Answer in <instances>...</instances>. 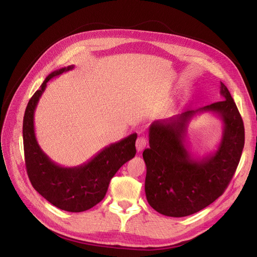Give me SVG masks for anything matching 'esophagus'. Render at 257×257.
<instances>
[{
    "label": "esophagus",
    "instance_id": "obj_1",
    "mask_svg": "<svg viewBox=\"0 0 257 257\" xmlns=\"http://www.w3.org/2000/svg\"><path fill=\"white\" fill-rule=\"evenodd\" d=\"M148 142L145 137H138L136 141V149L137 151H143L145 148L147 147Z\"/></svg>",
    "mask_w": 257,
    "mask_h": 257
}]
</instances>
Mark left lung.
I'll return each instance as SVG.
<instances>
[{
    "mask_svg": "<svg viewBox=\"0 0 257 257\" xmlns=\"http://www.w3.org/2000/svg\"><path fill=\"white\" fill-rule=\"evenodd\" d=\"M220 94L221 102L151 123L150 148L143 153L145 191L148 203L159 213L174 217L196 213L219 198L234 176L244 146V126L223 82ZM204 112L222 120L223 135L214 154L198 159L187 150L185 137L190 120Z\"/></svg>",
    "mask_w": 257,
    "mask_h": 257,
    "instance_id": "left-lung-1",
    "label": "left lung"
}]
</instances>
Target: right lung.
<instances>
[{
	"label": "right lung",
	"mask_w": 257,
	"mask_h": 257,
	"mask_svg": "<svg viewBox=\"0 0 257 257\" xmlns=\"http://www.w3.org/2000/svg\"><path fill=\"white\" fill-rule=\"evenodd\" d=\"M74 65L60 68L46 77L40 90L29 100L23 116V148L27 173L33 188L50 204L68 212H82L102 200L111 178L119 168L136 154L137 134L121 139L100 150L87 163L75 167H63L49 159L37 143L34 112L47 82Z\"/></svg>",
	"instance_id": "add662e5"
}]
</instances>
